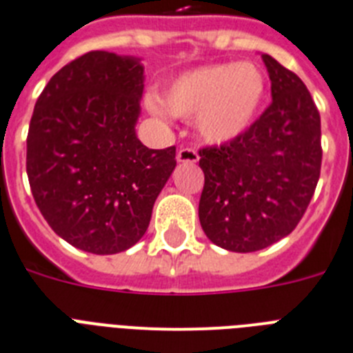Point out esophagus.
Instances as JSON below:
<instances>
[{
  "mask_svg": "<svg viewBox=\"0 0 353 353\" xmlns=\"http://www.w3.org/2000/svg\"><path fill=\"white\" fill-rule=\"evenodd\" d=\"M177 161H183V163H196V161H199L196 149L181 148L179 151H177Z\"/></svg>",
  "mask_w": 353,
  "mask_h": 353,
  "instance_id": "obj_1",
  "label": "esophagus"
}]
</instances>
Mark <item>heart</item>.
<instances>
[{"label":"heart","mask_w":353,"mask_h":353,"mask_svg":"<svg viewBox=\"0 0 353 353\" xmlns=\"http://www.w3.org/2000/svg\"><path fill=\"white\" fill-rule=\"evenodd\" d=\"M265 97V77L253 63H214L188 70L163 91L145 97L154 116L193 119L200 137L221 144L239 137L255 121Z\"/></svg>","instance_id":"heart-1"}]
</instances>
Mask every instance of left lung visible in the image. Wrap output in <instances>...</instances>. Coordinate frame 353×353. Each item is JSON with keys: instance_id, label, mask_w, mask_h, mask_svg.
Wrapping results in <instances>:
<instances>
[{"instance_id": "left-lung-1", "label": "left lung", "mask_w": 353, "mask_h": 353, "mask_svg": "<svg viewBox=\"0 0 353 353\" xmlns=\"http://www.w3.org/2000/svg\"><path fill=\"white\" fill-rule=\"evenodd\" d=\"M272 101L252 126L199 151L205 236L228 252L250 253L288 236L306 212L322 167L320 114L304 82L262 54Z\"/></svg>"}]
</instances>
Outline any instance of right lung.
Here are the masks:
<instances>
[{
  "mask_svg": "<svg viewBox=\"0 0 353 353\" xmlns=\"http://www.w3.org/2000/svg\"><path fill=\"white\" fill-rule=\"evenodd\" d=\"M142 91L139 59L91 50L54 74L34 103L31 193L50 228L88 253L137 243L176 167V145L149 149L135 135Z\"/></svg>",
  "mask_w": 353,
  "mask_h": 353,
  "instance_id": "obj_1",
  "label": "right lung"
}]
</instances>
